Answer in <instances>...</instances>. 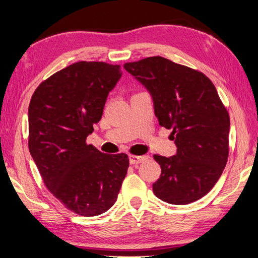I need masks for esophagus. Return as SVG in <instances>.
I'll return each mask as SVG.
<instances>
[{"instance_id": "esophagus-1", "label": "esophagus", "mask_w": 258, "mask_h": 258, "mask_svg": "<svg viewBox=\"0 0 258 258\" xmlns=\"http://www.w3.org/2000/svg\"><path fill=\"white\" fill-rule=\"evenodd\" d=\"M147 158H148V156H136V155H130L129 162H130V164L136 165L139 163H142V162L146 161Z\"/></svg>"}]
</instances>
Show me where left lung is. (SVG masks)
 I'll list each match as a JSON object with an SVG mask.
<instances>
[{
	"label": "left lung",
	"mask_w": 258,
	"mask_h": 258,
	"mask_svg": "<svg viewBox=\"0 0 258 258\" xmlns=\"http://www.w3.org/2000/svg\"><path fill=\"white\" fill-rule=\"evenodd\" d=\"M154 100L155 115L170 129L177 154H155L161 176L154 194L170 204H189L213 189L229 157L230 117L213 82L203 73L153 56L125 63Z\"/></svg>",
	"instance_id": "obj_1"
}]
</instances>
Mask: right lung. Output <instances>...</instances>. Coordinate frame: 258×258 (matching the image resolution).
<instances>
[{
  "label": "right lung",
  "instance_id": "add662e5",
  "mask_svg": "<svg viewBox=\"0 0 258 258\" xmlns=\"http://www.w3.org/2000/svg\"><path fill=\"white\" fill-rule=\"evenodd\" d=\"M121 75L119 64L76 62L44 80L31 96V156L49 191L81 216L110 209L128 171V155H107L87 143Z\"/></svg>",
  "mask_w": 258,
  "mask_h": 258
}]
</instances>
